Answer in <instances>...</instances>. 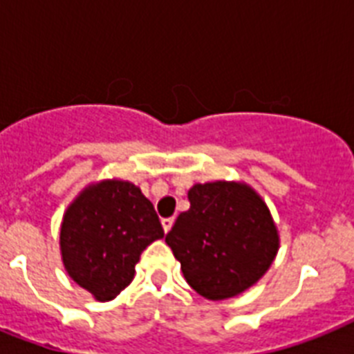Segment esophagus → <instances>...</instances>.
I'll use <instances>...</instances> for the list:
<instances>
[{"instance_id": "esophagus-1", "label": "esophagus", "mask_w": 354, "mask_h": 354, "mask_svg": "<svg viewBox=\"0 0 354 354\" xmlns=\"http://www.w3.org/2000/svg\"><path fill=\"white\" fill-rule=\"evenodd\" d=\"M172 224H174V218H163V221H161V226H163V232H165V233L171 232Z\"/></svg>"}]
</instances>
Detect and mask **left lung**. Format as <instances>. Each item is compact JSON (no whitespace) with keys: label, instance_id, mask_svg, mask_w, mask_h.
Segmentation results:
<instances>
[{"label":"left lung","instance_id":"1","mask_svg":"<svg viewBox=\"0 0 354 354\" xmlns=\"http://www.w3.org/2000/svg\"><path fill=\"white\" fill-rule=\"evenodd\" d=\"M191 207L165 236L183 277L211 301L230 299L263 277L279 252V232L263 196L246 182L194 183Z\"/></svg>","mask_w":354,"mask_h":354}]
</instances>
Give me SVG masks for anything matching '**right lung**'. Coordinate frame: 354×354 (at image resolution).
Returning a JSON list of instances; mask_svg holds the SVG:
<instances>
[{
	"label": "right lung",
	"mask_w": 354,
	"mask_h": 354,
	"mask_svg": "<svg viewBox=\"0 0 354 354\" xmlns=\"http://www.w3.org/2000/svg\"><path fill=\"white\" fill-rule=\"evenodd\" d=\"M163 227L138 185L99 180L86 185L62 216L60 255L68 275L97 301H112L136 274L141 253Z\"/></svg>",
	"instance_id": "1"
}]
</instances>
